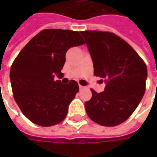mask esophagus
<instances>
[{
    "label": "esophagus",
    "instance_id": "obj_1",
    "mask_svg": "<svg viewBox=\"0 0 157 157\" xmlns=\"http://www.w3.org/2000/svg\"><path fill=\"white\" fill-rule=\"evenodd\" d=\"M79 88H80V90H83V89H85V87L80 85V86H79Z\"/></svg>",
    "mask_w": 157,
    "mask_h": 157
}]
</instances>
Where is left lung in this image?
Listing matches in <instances>:
<instances>
[{
	"label": "left lung",
	"mask_w": 157,
	"mask_h": 157,
	"mask_svg": "<svg viewBox=\"0 0 157 157\" xmlns=\"http://www.w3.org/2000/svg\"><path fill=\"white\" fill-rule=\"evenodd\" d=\"M81 34L92 58L94 76L103 79L104 91L91 89L92 98L85 103L93 121L116 126L125 121L144 97L147 69L137 52L114 33L85 31Z\"/></svg>",
	"instance_id": "8db88e82"
}]
</instances>
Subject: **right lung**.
<instances>
[{"instance_id":"right-lung-1","label":"right lung","mask_w":157,"mask_h":157,"mask_svg":"<svg viewBox=\"0 0 157 157\" xmlns=\"http://www.w3.org/2000/svg\"><path fill=\"white\" fill-rule=\"evenodd\" d=\"M79 32L45 29L36 35L14 59L10 71L13 98L28 120L40 126H52L65 119L68 106L79 91L75 81L62 84L67 51L85 44Z\"/></svg>"}]
</instances>
